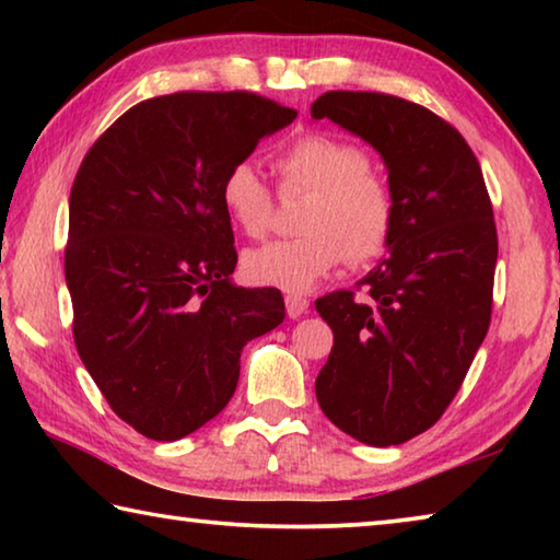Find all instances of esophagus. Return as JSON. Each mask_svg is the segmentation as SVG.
Segmentation results:
<instances>
[{"label":"esophagus","mask_w":560,"mask_h":560,"mask_svg":"<svg viewBox=\"0 0 560 560\" xmlns=\"http://www.w3.org/2000/svg\"><path fill=\"white\" fill-rule=\"evenodd\" d=\"M283 303H287V314L291 318H299L308 311V299L299 296V293H289V296L283 299Z\"/></svg>","instance_id":"obj_1"}]
</instances>
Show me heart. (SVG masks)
<instances>
[{"label": "heart", "instance_id": "b5f03b06", "mask_svg": "<svg viewBox=\"0 0 560 560\" xmlns=\"http://www.w3.org/2000/svg\"><path fill=\"white\" fill-rule=\"evenodd\" d=\"M281 195L311 192L301 212V236L249 249L242 271L257 287L303 293L338 264H365L387 249L395 197L371 167V153L328 132H306L273 160ZM224 214L242 234L259 240L277 214V197L252 163H234L220 187Z\"/></svg>", "mask_w": 560, "mask_h": 560}]
</instances>
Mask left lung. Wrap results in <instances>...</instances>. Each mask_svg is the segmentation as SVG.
<instances>
[{
	"mask_svg": "<svg viewBox=\"0 0 560 560\" xmlns=\"http://www.w3.org/2000/svg\"><path fill=\"white\" fill-rule=\"evenodd\" d=\"M311 118H330L383 155L395 197L385 257L316 311L334 348L316 397L338 430L390 447L447 410L485 340L494 303V210L467 140L438 113L375 91H328Z\"/></svg>",
	"mask_w": 560,
	"mask_h": 560,
	"instance_id": "1",
	"label": "left lung"
}]
</instances>
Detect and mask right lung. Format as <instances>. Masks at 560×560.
I'll return each instance as SVG.
<instances>
[{
    "instance_id": "add662e5",
    "label": "right lung",
    "mask_w": 560,
    "mask_h": 560,
    "mask_svg": "<svg viewBox=\"0 0 560 560\" xmlns=\"http://www.w3.org/2000/svg\"><path fill=\"white\" fill-rule=\"evenodd\" d=\"M296 110L249 91L140 101L91 145L69 202L75 350L110 410L173 442L232 400L240 355L283 320L277 289H242L220 187Z\"/></svg>"
}]
</instances>
